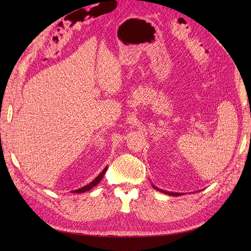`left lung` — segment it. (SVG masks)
<instances>
[{"mask_svg":"<svg viewBox=\"0 0 251 251\" xmlns=\"http://www.w3.org/2000/svg\"><path fill=\"white\" fill-rule=\"evenodd\" d=\"M153 187L155 188V189H157V191H159V192H162V193H164V194H166V195H170V196H175V197H177V196H181L182 194H180V193H172V192H166V191H163V189H159L158 187H156V186H154L153 185Z\"/></svg>","mask_w":251,"mask_h":251,"instance_id":"1","label":"left lung"}]
</instances>
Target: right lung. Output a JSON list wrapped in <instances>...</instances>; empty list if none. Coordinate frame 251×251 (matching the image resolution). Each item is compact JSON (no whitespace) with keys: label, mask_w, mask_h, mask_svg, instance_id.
Wrapping results in <instances>:
<instances>
[{"label":"right lung","mask_w":251,"mask_h":251,"mask_svg":"<svg viewBox=\"0 0 251 251\" xmlns=\"http://www.w3.org/2000/svg\"><path fill=\"white\" fill-rule=\"evenodd\" d=\"M107 169H108V166H105L104 168V170L98 175V176L91 182V183H89V184H87L86 186H83V187H80V188H78V189H75V191H73L72 193H76V194H79V193H85V192H87V191H90L91 188H93L94 186H96L98 183H100V180L102 179V177H103V175H104V173H105V171H107Z\"/></svg>","instance_id":"add662e5"}]
</instances>
